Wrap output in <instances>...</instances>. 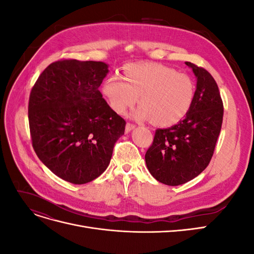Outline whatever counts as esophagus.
Instances as JSON below:
<instances>
[{
    "instance_id": "34e87169",
    "label": "esophagus",
    "mask_w": 254,
    "mask_h": 254,
    "mask_svg": "<svg viewBox=\"0 0 254 254\" xmlns=\"http://www.w3.org/2000/svg\"><path fill=\"white\" fill-rule=\"evenodd\" d=\"M135 127V125H133V124H131V123H127L126 124V127H125V130H126V132H129V131H131V130L133 129Z\"/></svg>"
}]
</instances>
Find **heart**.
<instances>
[{"mask_svg": "<svg viewBox=\"0 0 254 254\" xmlns=\"http://www.w3.org/2000/svg\"><path fill=\"white\" fill-rule=\"evenodd\" d=\"M103 92L111 108L125 114L139 97L136 120H151L168 127L182 121L194 103L195 86L188 75L159 64H133L124 67L123 77L113 74L104 83Z\"/></svg>", "mask_w": 254, "mask_h": 254, "instance_id": "b5f03b06", "label": "heart"}]
</instances>
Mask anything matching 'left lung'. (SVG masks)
Instances as JSON below:
<instances>
[{"instance_id":"obj_1","label":"left lung","mask_w":254,"mask_h":254,"mask_svg":"<svg viewBox=\"0 0 254 254\" xmlns=\"http://www.w3.org/2000/svg\"><path fill=\"white\" fill-rule=\"evenodd\" d=\"M186 64L197 78L193 106L177 125L157 129L145 153L153 178L172 187L194 179L209 165L224 118V104L213 76L189 61Z\"/></svg>"}]
</instances>
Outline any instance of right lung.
Returning a JSON list of instances; mask_svg holds the SVG:
<instances>
[{
    "mask_svg": "<svg viewBox=\"0 0 254 254\" xmlns=\"http://www.w3.org/2000/svg\"><path fill=\"white\" fill-rule=\"evenodd\" d=\"M108 64L61 59L40 74L30 91L28 122L36 155L73 184L88 183L108 167L126 122L98 88Z\"/></svg>",
    "mask_w": 254,
    "mask_h": 254,
    "instance_id": "1",
    "label": "right lung"
}]
</instances>
